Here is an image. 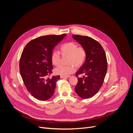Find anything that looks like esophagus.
<instances>
[{"mask_svg":"<svg viewBox=\"0 0 133 133\" xmlns=\"http://www.w3.org/2000/svg\"><path fill=\"white\" fill-rule=\"evenodd\" d=\"M70 77V76H61V78H69Z\"/></svg>","mask_w":133,"mask_h":133,"instance_id":"34e87169","label":"esophagus"}]
</instances>
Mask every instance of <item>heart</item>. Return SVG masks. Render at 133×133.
Instances as JSON below:
<instances>
[{
  "label": "heart",
  "mask_w": 133,
  "mask_h": 133,
  "mask_svg": "<svg viewBox=\"0 0 133 133\" xmlns=\"http://www.w3.org/2000/svg\"><path fill=\"white\" fill-rule=\"evenodd\" d=\"M61 54L63 56H68V66H60L54 69L56 74L67 76L76 70L75 65L76 67L82 66L86 58V50L82 46H78L77 44L70 42L65 43L61 47ZM51 62L55 66H58L61 63V56L59 51L54 50L51 54Z\"/></svg>",
  "instance_id": "1"
}]
</instances>
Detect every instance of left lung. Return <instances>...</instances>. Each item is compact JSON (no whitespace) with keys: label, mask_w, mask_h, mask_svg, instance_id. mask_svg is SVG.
Listing matches in <instances>:
<instances>
[{"label":"left lung","mask_w":133,"mask_h":133,"mask_svg":"<svg viewBox=\"0 0 133 133\" xmlns=\"http://www.w3.org/2000/svg\"><path fill=\"white\" fill-rule=\"evenodd\" d=\"M72 38L85 48L87 53L84 63L76 72L78 83L75 91L83 99L90 98L99 91L104 83L107 70L106 54L101 45L90 37L73 35ZM81 74L83 77L78 78Z\"/></svg>","instance_id":"8db88e82"}]
</instances>
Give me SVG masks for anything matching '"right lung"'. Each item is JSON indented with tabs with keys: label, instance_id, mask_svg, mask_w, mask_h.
<instances>
[{
	"label": "right lung",
	"instance_id": "1",
	"mask_svg": "<svg viewBox=\"0 0 133 133\" xmlns=\"http://www.w3.org/2000/svg\"><path fill=\"white\" fill-rule=\"evenodd\" d=\"M66 34L41 36L25 47L19 62L20 73L27 90L35 98L46 101L52 97L60 76L50 75L53 68L51 54Z\"/></svg>",
	"mask_w": 133,
	"mask_h": 133
}]
</instances>
